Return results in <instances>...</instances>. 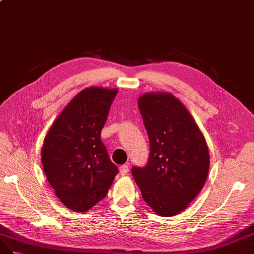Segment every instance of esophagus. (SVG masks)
I'll return each instance as SVG.
<instances>
[{"label": "esophagus", "instance_id": "esophagus-1", "mask_svg": "<svg viewBox=\"0 0 254 254\" xmlns=\"http://www.w3.org/2000/svg\"><path fill=\"white\" fill-rule=\"evenodd\" d=\"M119 172H120V175H121V176H127V173L128 172V166H127V165H122V166H120Z\"/></svg>", "mask_w": 254, "mask_h": 254}]
</instances>
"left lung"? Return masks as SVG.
I'll return each instance as SVG.
<instances>
[{
  "instance_id": "obj_1",
  "label": "left lung",
  "mask_w": 254,
  "mask_h": 254,
  "mask_svg": "<svg viewBox=\"0 0 254 254\" xmlns=\"http://www.w3.org/2000/svg\"><path fill=\"white\" fill-rule=\"evenodd\" d=\"M138 107L149 136L150 156L146 167H133L132 175L155 214L176 216L205 184L208 147L190 113L170 92L143 93Z\"/></svg>"
}]
</instances>
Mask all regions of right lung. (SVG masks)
<instances>
[{
    "label": "right lung",
    "instance_id": "1",
    "mask_svg": "<svg viewBox=\"0 0 254 254\" xmlns=\"http://www.w3.org/2000/svg\"><path fill=\"white\" fill-rule=\"evenodd\" d=\"M117 92L96 86L79 91L43 140V171L56 197L71 211L87 212L104 199L118 173L100 138Z\"/></svg>",
    "mask_w": 254,
    "mask_h": 254
}]
</instances>
